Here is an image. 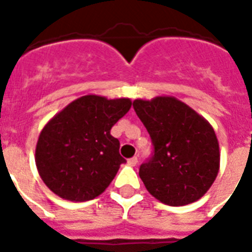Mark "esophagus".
Masks as SVG:
<instances>
[{"instance_id": "1", "label": "esophagus", "mask_w": 252, "mask_h": 252, "mask_svg": "<svg viewBox=\"0 0 252 252\" xmlns=\"http://www.w3.org/2000/svg\"><path fill=\"white\" fill-rule=\"evenodd\" d=\"M137 162H138L137 157H132V158H129V159H128V165L136 166V165H137Z\"/></svg>"}]
</instances>
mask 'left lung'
Segmentation results:
<instances>
[{
	"label": "left lung",
	"mask_w": 252,
	"mask_h": 252,
	"mask_svg": "<svg viewBox=\"0 0 252 252\" xmlns=\"http://www.w3.org/2000/svg\"><path fill=\"white\" fill-rule=\"evenodd\" d=\"M133 108L153 142L152 157L138 171L150 195L171 207L203 197L220 170L211 124L174 96L136 99Z\"/></svg>",
	"instance_id": "left-lung-1"
}]
</instances>
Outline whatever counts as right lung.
Masks as SVG:
<instances>
[{"mask_svg":"<svg viewBox=\"0 0 252 252\" xmlns=\"http://www.w3.org/2000/svg\"><path fill=\"white\" fill-rule=\"evenodd\" d=\"M128 98L85 95L49 120L35 150L39 175L57 196L87 201L106 191L126 159L111 128L129 111Z\"/></svg>","mask_w":252,"mask_h":252,"instance_id":"obj_1","label":"right lung"}]
</instances>
